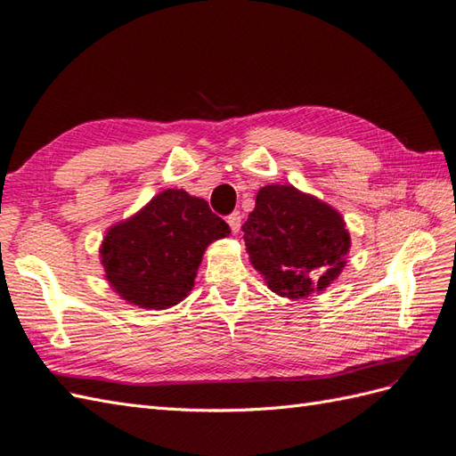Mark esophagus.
Returning <instances> with one entry per match:
<instances>
[{
  "label": "esophagus",
  "instance_id": "1",
  "mask_svg": "<svg viewBox=\"0 0 456 456\" xmlns=\"http://www.w3.org/2000/svg\"><path fill=\"white\" fill-rule=\"evenodd\" d=\"M228 224H230V230L234 232V234H238L240 228H241V215L240 213H232L228 216Z\"/></svg>",
  "mask_w": 456,
  "mask_h": 456
}]
</instances>
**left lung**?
<instances>
[{"label": "left lung", "instance_id": "left-lung-1", "mask_svg": "<svg viewBox=\"0 0 456 456\" xmlns=\"http://www.w3.org/2000/svg\"><path fill=\"white\" fill-rule=\"evenodd\" d=\"M241 230L253 269L281 297L325 292L346 266L352 241L342 215L294 185L261 187Z\"/></svg>", "mask_w": 456, "mask_h": 456}]
</instances>
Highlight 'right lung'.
<instances>
[{
    "instance_id": "1",
    "label": "right lung",
    "mask_w": 456,
    "mask_h": 456,
    "mask_svg": "<svg viewBox=\"0 0 456 456\" xmlns=\"http://www.w3.org/2000/svg\"><path fill=\"white\" fill-rule=\"evenodd\" d=\"M228 236L230 226L205 199L164 190L106 230L100 263L121 299L159 312L177 305L193 290L205 249Z\"/></svg>"
}]
</instances>
